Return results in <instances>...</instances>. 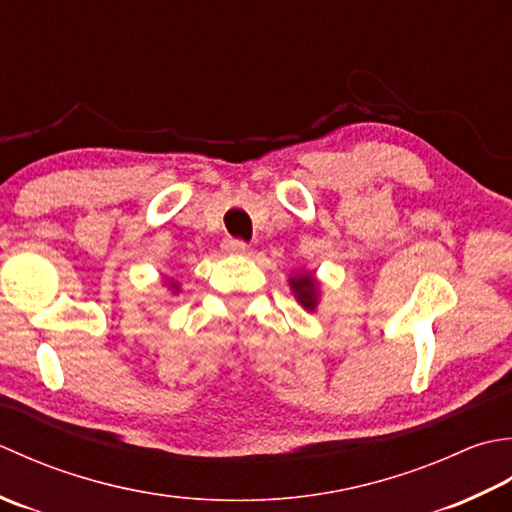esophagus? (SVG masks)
I'll return each instance as SVG.
<instances>
[{
	"label": "esophagus",
	"instance_id": "34e87169",
	"mask_svg": "<svg viewBox=\"0 0 512 512\" xmlns=\"http://www.w3.org/2000/svg\"><path fill=\"white\" fill-rule=\"evenodd\" d=\"M223 252L225 254H245L247 243L238 241V238H227V241H223Z\"/></svg>",
	"mask_w": 512,
	"mask_h": 512
}]
</instances>
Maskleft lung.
I'll list each match as a JSON object with an SVG mask.
<instances>
[{
	"label": "left lung",
	"instance_id": "1",
	"mask_svg": "<svg viewBox=\"0 0 512 512\" xmlns=\"http://www.w3.org/2000/svg\"><path fill=\"white\" fill-rule=\"evenodd\" d=\"M291 291H294L296 300L302 307L314 311L318 305V280L314 274H298L294 278H289Z\"/></svg>",
	"mask_w": 512,
	"mask_h": 512
}]
</instances>
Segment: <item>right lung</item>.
<instances>
[{
  "label": "right lung",
  "mask_w": 512,
  "mask_h": 512,
  "mask_svg": "<svg viewBox=\"0 0 512 512\" xmlns=\"http://www.w3.org/2000/svg\"><path fill=\"white\" fill-rule=\"evenodd\" d=\"M170 285H172V287H174V289H176V283H170Z\"/></svg>",
  "instance_id": "add662e5"
}]
</instances>
